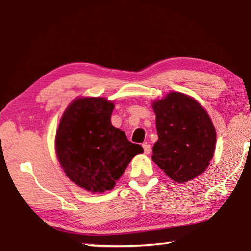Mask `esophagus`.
Wrapping results in <instances>:
<instances>
[{
	"label": "esophagus",
	"mask_w": 251,
	"mask_h": 251,
	"mask_svg": "<svg viewBox=\"0 0 251 251\" xmlns=\"http://www.w3.org/2000/svg\"><path fill=\"white\" fill-rule=\"evenodd\" d=\"M143 147H144V152H145V154H149L150 151H151V149H150V145L144 144Z\"/></svg>",
	"instance_id": "obj_1"
}]
</instances>
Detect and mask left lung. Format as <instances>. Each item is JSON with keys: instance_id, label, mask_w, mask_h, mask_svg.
Instances as JSON below:
<instances>
[{"instance_id": "1", "label": "left lung", "mask_w": 251, "mask_h": 251, "mask_svg": "<svg viewBox=\"0 0 251 251\" xmlns=\"http://www.w3.org/2000/svg\"><path fill=\"white\" fill-rule=\"evenodd\" d=\"M158 140L151 159L171 180L184 183L207 169L216 144L211 117L197 100L169 92L151 103Z\"/></svg>"}]
</instances>
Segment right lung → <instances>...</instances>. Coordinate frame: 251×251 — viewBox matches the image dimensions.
Masks as SVG:
<instances>
[{"label":"right lung","mask_w":251,"mask_h":251,"mask_svg":"<svg viewBox=\"0 0 251 251\" xmlns=\"http://www.w3.org/2000/svg\"><path fill=\"white\" fill-rule=\"evenodd\" d=\"M114 104L105 98H78L59 122L54 138L58 161L69 179L92 193L112 190L140 145L111 123Z\"/></svg>","instance_id":"1"}]
</instances>
